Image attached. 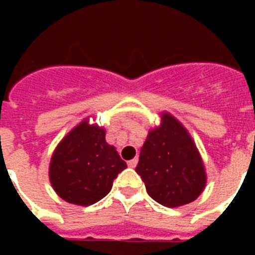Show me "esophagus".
<instances>
[{"label":"esophagus","instance_id":"esophagus-1","mask_svg":"<svg viewBox=\"0 0 255 255\" xmlns=\"http://www.w3.org/2000/svg\"><path fill=\"white\" fill-rule=\"evenodd\" d=\"M136 165H137V157H135V159H132L128 161V167L129 168H135Z\"/></svg>","mask_w":255,"mask_h":255}]
</instances>
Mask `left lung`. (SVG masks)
Returning a JSON list of instances; mask_svg holds the SVG:
<instances>
[{
  "label": "left lung",
  "instance_id": "1",
  "mask_svg": "<svg viewBox=\"0 0 255 255\" xmlns=\"http://www.w3.org/2000/svg\"><path fill=\"white\" fill-rule=\"evenodd\" d=\"M161 119V126L148 133L135 170L156 202L176 208L200 196L205 169L185 128L169 114H163Z\"/></svg>",
  "mask_w": 255,
  "mask_h": 255
}]
</instances>
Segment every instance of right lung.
I'll return each instance as SVG.
<instances>
[{"instance_id":"1","label":"right lung","mask_w":255,"mask_h":255,"mask_svg":"<svg viewBox=\"0 0 255 255\" xmlns=\"http://www.w3.org/2000/svg\"><path fill=\"white\" fill-rule=\"evenodd\" d=\"M104 137L103 128L88 126L85 120L57 147L50 163V181L65 201L95 204L107 196L114 180L127 168Z\"/></svg>"}]
</instances>
